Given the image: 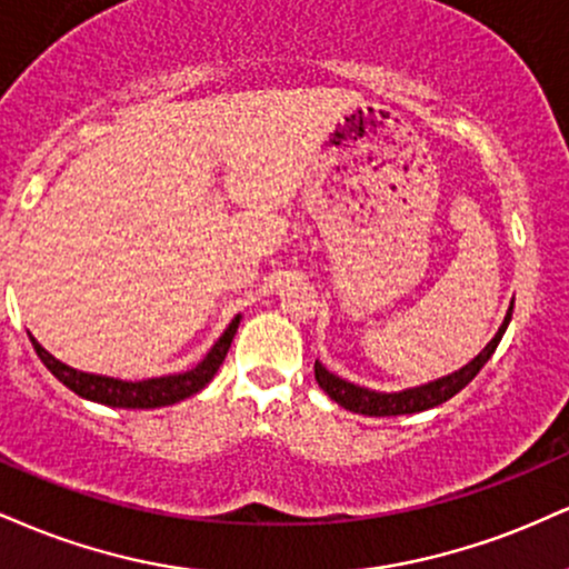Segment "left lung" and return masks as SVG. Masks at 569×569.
<instances>
[{
	"label": "left lung",
	"instance_id": "8db88e82",
	"mask_svg": "<svg viewBox=\"0 0 569 569\" xmlns=\"http://www.w3.org/2000/svg\"><path fill=\"white\" fill-rule=\"evenodd\" d=\"M511 310H515V302H511L509 312H506L501 328L498 333L488 341V347L477 355L475 360L467 362L458 371L442 376V379L429 381V385L413 387V389H402V392H376V389H366L352 385V381L339 379L337 373L326 371L318 360H315V381H318L320 389L331 397L333 402H339L341 408L352 410V413H362V416H406V413H421V410H429L435 406H442L445 400L461 392L463 387L475 379L477 373L482 371L485 362L490 360V355L496 352L498 341H501L506 326L511 320Z\"/></svg>",
	"mask_w": 569,
	"mask_h": 569
}]
</instances>
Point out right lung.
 <instances>
[{"mask_svg": "<svg viewBox=\"0 0 569 569\" xmlns=\"http://www.w3.org/2000/svg\"><path fill=\"white\" fill-rule=\"evenodd\" d=\"M238 323H241V315L232 318V323L224 328L222 337L214 341V347L207 352V358L198 362L196 368H190V371L184 373H169V376H159V379H142V381H124V379H113V376L77 371V368L66 366V362L52 358V355L31 337V333L29 339L33 350L39 355V360L47 366V371H50L58 381H63L71 392L84 397V400L100 402V406H111V408H163V406H174V402L184 400V397L201 392V389L214 379L219 366H222L224 355L230 350L232 337H236L238 331Z\"/></svg>", "mask_w": 569, "mask_h": 569, "instance_id": "1", "label": "right lung"}]
</instances>
